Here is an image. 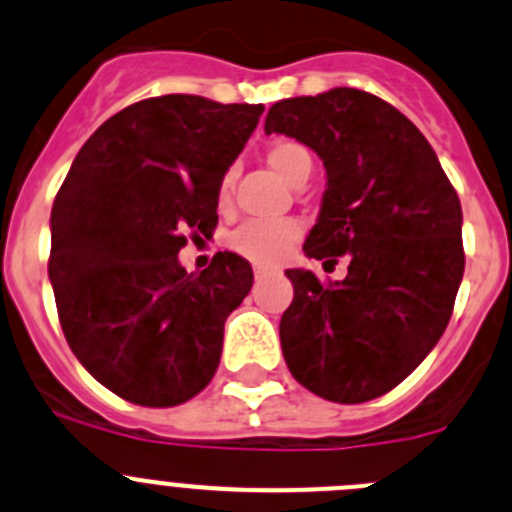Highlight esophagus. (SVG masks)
<instances>
[{
  "label": "esophagus",
  "mask_w": 512,
  "mask_h": 512,
  "mask_svg": "<svg viewBox=\"0 0 512 512\" xmlns=\"http://www.w3.org/2000/svg\"><path fill=\"white\" fill-rule=\"evenodd\" d=\"M265 278H270V272L262 270V267H255V280H257V283H262V280H265Z\"/></svg>",
  "instance_id": "34e87169"
}]
</instances>
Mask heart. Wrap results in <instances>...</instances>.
Segmentation results:
<instances>
[{"instance_id": "1", "label": "heart", "mask_w": 512, "mask_h": 512, "mask_svg": "<svg viewBox=\"0 0 512 512\" xmlns=\"http://www.w3.org/2000/svg\"><path fill=\"white\" fill-rule=\"evenodd\" d=\"M265 161L290 186L305 184L310 171H313V156H310V151L303 143L293 141V138L272 141L265 151ZM232 186L234 174L227 171L222 176V181H219L217 189V202L222 209L229 207ZM300 234H303V229H300L298 222H260V219H252V222H245L229 237V247L237 255L245 257V260H250L252 265L272 267L280 265L288 257L295 242L300 240Z\"/></svg>"}]
</instances>
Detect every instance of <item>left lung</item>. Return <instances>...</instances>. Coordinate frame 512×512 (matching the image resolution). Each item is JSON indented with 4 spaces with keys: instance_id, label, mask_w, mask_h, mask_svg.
<instances>
[{
    "instance_id": "1",
    "label": "left lung",
    "mask_w": 512,
    "mask_h": 512,
    "mask_svg": "<svg viewBox=\"0 0 512 512\" xmlns=\"http://www.w3.org/2000/svg\"><path fill=\"white\" fill-rule=\"evenodd\" d=\"M265 133L305 143L326 166L303 252L348 275L323 285L285 270L280 318L290 374L338 404L376 399L407 379L450 323L465 272L462 207L434 148L394 105L356 88L280 100Z\"/></svg>"
}]
</instances>
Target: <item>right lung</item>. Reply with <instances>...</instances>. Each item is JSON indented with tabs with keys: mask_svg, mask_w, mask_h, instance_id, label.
<instances>
[{
	"mask_svg": "<svg viewBox=\"0 0 512 512\" xmlns=\"http://www.w3.org/2000/svg\"><path fill=\"white\" fill-rule=\"evenodd\" d=\"M265 105L202 95L138 100L85 141L50 214V275L68 346L141 407H176L212 381L224 321L252 267L217 252L186 272V234L217 227V189Z\"/></svg>",
	"mask_w": 512,
	"mask_h": 512,
	"instance_id": "right-lung-1",
	"label": "right lung"
}]
</instances>
